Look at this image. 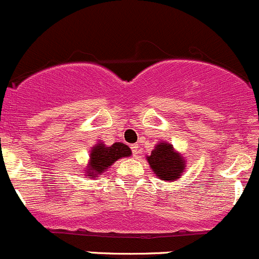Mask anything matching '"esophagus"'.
<instances>
[{
  "label": "esophagus",
  "instance_id": "esophagus-1",
  "mask_svg": "<svg viewBox=\"0 0 259 259\" xmlns=\"http://www.w3.org/2000/svg\"><path fill=\"white\" fill-rule=\"evenodd\" d=\"M131 150H132L133 156H138V153H140V150H138V145H132V146H131Z\"/></svg>",
  "mask_w": 259,
  "mask_h": 259
}]
</instances>
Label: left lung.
I'll list each match as a JSON object with an SVG mask.
<instances>
[{"label":"left lung","instance_id":"8db88e82","mask_svg":"<svg viewBox=\"0 0 259 259\" xmlns=\"http://www.w3.org/2000/svg\"><path fill=\"white\" fill-rule=\"evenodd\" d=\"M147 162L152 168L153 174L158 179L165 181H174L180 179L186 166V161L179 152H176L172 145L167 142H158L155 150L147 156Z\"/></svg>","mask_w":259,"mask_h":259}]
</instances>
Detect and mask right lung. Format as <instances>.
<instances>
[{"label":"right lung","instance_id":"1","mask_svg":"<svg viewBox=\"0 0 259 259\" xmlns=\"http://www.w3.org/2000/svg\"><path fill=\"white\" fill-rule=\"evenodd\" d=\"M132 153L127 145L116 142L112 146H106L103 142H98L91 151L89 163L87 166V175L97 178L108 170L112 163L122 157H128Z\"/></svg>","mask_w":259,"mask_h":259}]
</instances>
